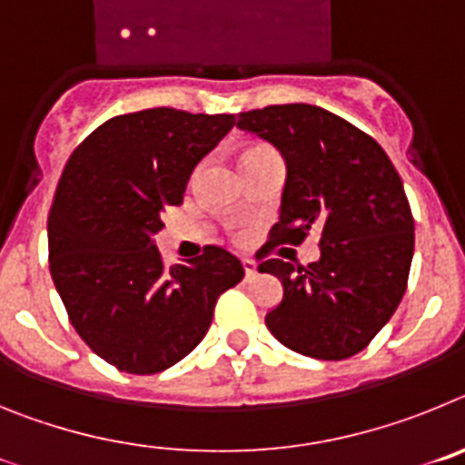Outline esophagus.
Segmentation results:
<instances>
[{
	"label": "esophagus",
	"instance_id": "obj_1",
	"mask_svg": "<svg viewBox=\"0 0 465 465\" xmlns=\"http://www.w3.org/2000/svg\"><path fill=\"white\" fill-rule=\"evenodd\" d=\"M242 265H244L246 279H252L253 274H256V261H252V258H244V261H242Z\"/></svg>",
	"mask_w": 465,
	"mask_h": 465
}]
</instances>
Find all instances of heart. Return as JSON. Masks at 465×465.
<instances>
[{
	"label": "heart",
	"instance_id": "obj_1",
	"mask_svg": "<svg viewBox=\"0 0 465 465\" xmlns=\"http://www.w3.org/2000/svg\"><path fill=\"white\" fill-rule=\"evenodd\" d=\"M256 151H268V149H249V151H246V153H256ZM244 153V155H246Z\"/></svg>",
	"mask_w": 465,
	"mask_h": 465
}]
</instances>
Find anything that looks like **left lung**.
Instances as JSON below:
<instances>
[{"label":"left lung","mask_w":465,"mask_h":465,"mask_svg":"<svg viewBox=\"0 0 465 465\" xmlns=\"http://www.w3.org/2000/svg\"><path fill=\"white\" fill-rule=\"evenodd\" d=\"M237 127L286 160L279 223L256 253L258 272L283 286L282 302L265 316L270 332L319 361L359 354L408 289L414 219L396 167L371 134L322 106L244 111ZM310 229L320 230L319 262L293 266L269 255L279 243H302Z\"/></svg>","instance_id":"left-lung-1"}]
</instances>
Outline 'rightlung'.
I'll list each match as a JSON object with an SVG mask.
<instances>
[{
  "label": "right lung",
  "mask_w": 465,
  "mask_h": 465,
  "mask_svg": "<svg viewBox=\"0 0 465 465\" xmlns=\"http://www.w3.org/2000/svg\"><path fill=\"white\" fill-rule=\"evenodd\" d=\"M232 114L158 106L102 123L64 165L48 213V261L69 322L106 363L155 375L200 344L244 268L223 246L165 268L153 235Z\"/></svg>",
  "instance_id": "right-lung-1"
}]
</instances>
